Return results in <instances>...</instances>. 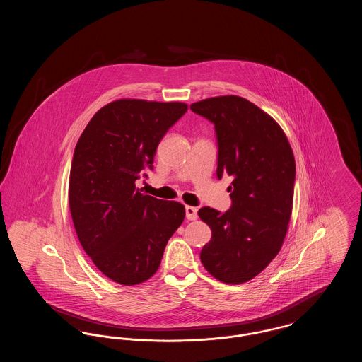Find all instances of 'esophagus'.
Returning a JSON list of instances; mask_svg holds the SVG:
<instances>
[{
  "label": "esophagus",
  "instance_id": "obj_1",
  "mask_svg": "<svg viewBox=\"0 0 362 362\" xmlns=\"http://www.w3.org/2000/svg\"><path fill=\"white\" fill-rule=\"evenodd\" d=\"M197 207L186 206V217L187 220H195L197 218Z\"/></svg>",
  "mask_w": 362,
  "mask_h": 362
}]
</instances>
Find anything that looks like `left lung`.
<instances>
[{
    "instance_id": "obj_1",
    "label": "left lung",
    "mask_w": 362,
    "mask_h": 362,
    "mask_svg": "<svg viewBox=\"0 0 362 362\" xmlns=\"http://www.w3.org/2000/svg\"><path fill=\"white\" fill-rule=\"evenodd\" d=\"M189 108L214 123L218 179L233 177L229 210L198 211L211 229L201 262L216 279L243 284L269 266L285 240L296 179L292 148L281 126L240 96L210 98Z\"/></svg>"
}]
</instances>
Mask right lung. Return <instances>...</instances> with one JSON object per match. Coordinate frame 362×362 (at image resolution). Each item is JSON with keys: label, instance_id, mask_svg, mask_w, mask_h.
Returning <instances> with one entry per match:
<instances>
[{"label": "right lung", "instance_id": "right-lung-1", "mask_svg": "<svg viewBox=\"0 0 362 362\" xmlns=\"http://www.w3.org/2000/svg\"><path fill=\"white\" fill-rule=\"evenodd\" d=\"M187 107L119 99L102 107L77 141L69 177L71 220L93 264L121 285L155 274L185 220L182 204L142 194L136 180L153 167L157 145Z\"/></svg>", "mask_w": 362, "mask_h": 362}]
</instances>
